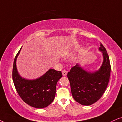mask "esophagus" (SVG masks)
<instances>
[{
    "label": "esophagus",
    "instance_id": "34e87169",
    "mask_svg": "<svg viewBox=\"0 0 122 122\" xmlns=\"http://www.w3.org/2000/svg\"><path fill=\"white\" fill-rule=\"evenodd\" d=\"M62 74H63V76H66V74H67V71H65V70H63L62 71Z\"/></svg>",
    "mask_w": 122,
    "mask_h": 122
}]
</instances>
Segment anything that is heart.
<instances>
[{
  "label": "heart",
  "instance_id": "heart-1",
  "mask_svg": "<svg viewBox=\"0 0 122 122\" xmlns=\"http://www.w3.org/2000/svg\"><path fill=\"white\" fill-rule=\"evenodd\" d=\"M71 54V53L69 52V51H66V52H65L63 54V56H69V55Z\"/></svg>",
  "mask_w": 122,
  "mask_h": 122
}]
</instances>
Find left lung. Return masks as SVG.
I'll return each mask as SVG.
<instances>
[{"mask_svg": "<svg viewBox=\"0 0 122 122\" xmlns=\"http://www.w3.org/2000/svg\"><path fill=\"white\" fill-rule=\"evenodd\" d=\"M99 50L103 56V63L99 70L89 72L76 64L67 74L73 98L84 106H90L98 101L109 83L111 74L109 56L102 43Z\"/></svg>", "mask_w": 122, "mask_h": 122, "instance_id": "8db88e82", "label": "left lung"}]
</instances>
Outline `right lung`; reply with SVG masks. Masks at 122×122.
Here are the masks:
<instances>
[{
    "mask_svg": "<svg viewBox=\"0 0 122 122\" xmlns=\"http://www.w3.org/2000/svg\"><path fill=\"white\" fill-rule=\"evenodd\" d=\"M21 48L15 57L13 67V81L16 92L26 104L36 108H44L51 104L56 95L58 81L62 77L61 71L50 69L41 77L29 80L18 73L16 61Z\"/></svg>",
    "mask_w": 122,
    "mask_h": 122,
    "instance_id": "right-lung-1",
    "label": "right lung"
}]
</instances>
